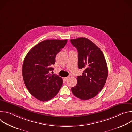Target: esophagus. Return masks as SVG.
I'll return each mask as SVG.
<instances>
[{"label": "esophagus", "instance_id": "1", "mask_svg": "<svg viewBox=\"0 0 132 132\" xmlns=\"http://www.w3.org/2000/svg\"><path fill=\"white\" fill-rule=\"evenodd\" d=\"M68 78H69V77H66V78H64V79L66 81V80H67L68 79Z\"/></svg>", "mask_w": 132, "mask_h": 132}]
</instances>
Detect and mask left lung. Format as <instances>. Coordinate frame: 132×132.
<instances>
[{
	"instance_id": "8db88e82",
	"label": "left lung",
	"mask_w": 132,
	"mask_h": 132,
	"mask_svg": "<svg viewBox=\"0 0 132 132\" xmlns=\"http://www.w3.org/2000/svg\"><path fill=\"white\" fill-rule=\"evenodd\" d=\"M70 42L78 53V68L84 70L71 91L81 100L91 99L101 91L106 81L108 67L104 56L95 43L85 37L71 39Z\"/></svg>"
}]
</instances>
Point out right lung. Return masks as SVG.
<instances>
[{"label":"right lung","mask_w":132,"mask_h":132,"mask_svg":"<svg viewBox=\"0 0 132 132\" xmlns=\"http://www.w3.org/2000/svg\"><path fill=\"white\" fill-rule=\"evenodd\" d=\"M67 40H47L36 44L26 56L22 66L25 85L31 95L42 101L54 98L60 91L63 79L50 73L54 69L55 57Z\"/></svg>","instance_id":"obj_1"}]
</instances>
